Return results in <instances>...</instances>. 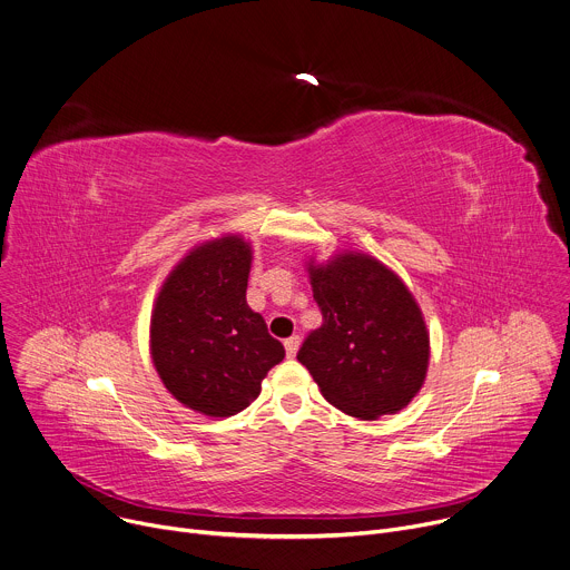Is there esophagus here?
Wrapping results in <instances>:
<instances>
[{
	"mask_svg": "<svg viewBox=\"0 0 570 570\" xmlns=\"http://www.w3.org/2000/svg\"><path fill=\"white\" fill-rule=\"evenodd\" d=\"M284 348H286V355L288 357H295L297 348H299V335H291L284 340Z\"/></svg>",
	"mask_w": 570,
	"mask_h": 570,
	"instance_id": "obj_1",
	"label": "esophagus"
}]
</instances>
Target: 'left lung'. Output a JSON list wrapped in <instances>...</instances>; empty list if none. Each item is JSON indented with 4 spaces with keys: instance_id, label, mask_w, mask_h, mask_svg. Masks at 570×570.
<instances>
[{
    "instance_id": "1",
    "label": "left lung",
    "mask_w": 570,
    "mask_h": 570,
    "mask_svg": "<svg viewBox=\"0 0 570 570\" xmlns=\"http://www.w3.org/2000/svg\"><path fill=\"white\" fill-rule=\"evenodd\" d=\"M308 275L322 326L308 333L297 360L322 396L360 421L407 407L430 364V333L410 288L364 253L311 262Z\"/></svg>"
}]
</instances>
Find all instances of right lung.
Masks as SVG:
<instances>
[{
    "label": "right lung",
    "mask_w": 570,
    "mask_h": 570,
    "mask_svg": "<svg viewBox=\"0 0 570 570\" xmlns=\"http://www.w3.org/2000/svg\"><path fill=\"white\" fill-rule=\"evenodd\" d=\"M250 262L239 235L204 242L174 266L151 311L149 353L165 390L213 419L246 410L284 360L282 342L246 302Z\"/></svg>",
    "instance_id": "right-lung-1"
}]
</instances>
